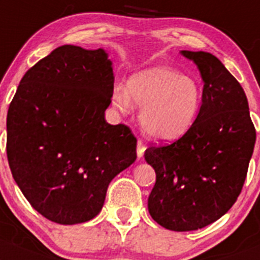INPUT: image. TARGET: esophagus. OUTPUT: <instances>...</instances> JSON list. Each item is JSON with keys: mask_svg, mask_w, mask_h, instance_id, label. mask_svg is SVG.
I'll use <instances>...</instances> for the list:
<instances>
[{"mask_svg": "<svg viewBox=\"0 0 260 260\" xmlns=\"http://www.w3.org/2000/svg\"><path fill=\"white\" fill-rule=\"evenodd\" d=\"M144 151H146V143L143 142L142 139L138 140V144H137V153L139 158H142L143 154H144Z\"/></svg>", "mask_w": 260, "mask_h": 260, "instance_id": "esophagus-1", "label": "esophagus"}]
</instances>
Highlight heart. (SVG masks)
<instances>
[{
    "mask_svg": "<svg viewBox=\"0 0 260 260\" xmlns=\"http://www.w3.org/2000/svg\"><path fill=\"white\" fill-rule=\"evenodd\" d=\"M202 87L197 80L170 67H153L130 78L127 89L114 86L112 103L126 112L134 103L142 109L143 130L158 140L183 137L193 126L202 104Z\"/></svg>",
    "mask_w": 260,
    "mask_h": 260,
    "instance_id": "heart-1",
    "label": "heart"
}]
</instances>
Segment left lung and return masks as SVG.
<instances>
[{
    "mask_svg": "<svg viewBox=\"0 0 260 260\" xmlns=\"http://www.w3.org/2000/svg\"><path fill=\"white\" fill-rule=\"evenodd\" d=\"M204 80L193 126L171 144L151 146L144 158L156 171L148 197L154 222L178 232L206 227L240 196L255 144L246 95L213 54L187 51Z\"/></svg>",
    "mask_w": 260,
    "mask_h": 260,
    "instance_id": "obj_1",
    "label": "left lung"
}]
</instances>
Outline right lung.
<instances>
[{"mask_svg": "<svg viewBox=\"0 0 260 260\" xmlns=\"http://www.w3.org/2000/svg\"><path fill=\"white\" fill-rule=\"evenodd\" d=\"M113 82L103 49L64 45L19 83L7 111V159L25 199L51 222L96 216L111 180L137 159L130 127L104 120Z\"/></svg>", "mask_w": 260, "mask_h": 260, "instance_id": "right-lung-1", "label": "right lung"}]
</instances>
